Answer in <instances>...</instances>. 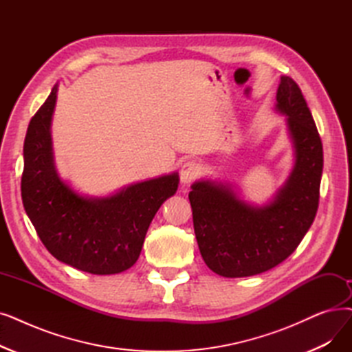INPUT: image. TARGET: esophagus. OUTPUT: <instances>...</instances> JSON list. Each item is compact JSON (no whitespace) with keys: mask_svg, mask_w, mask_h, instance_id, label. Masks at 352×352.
I'll return each mask as SVG.
<instances>
[{"mask_svg":"<svg viewBox=\"0 0 352 352\" xmlns=\"http://www.w3.org/2000/svg\"><path fill=\"white\" fill-rule=\"evenodd\" d=\"M200 175H201V166L195 161H186L181 165L179 178L182 182H184V184H190L191 181L197 179Z\"/></svg>","mask_w":352,"mask_h":352,"instance_id":"obj_1","label":"esophagus"}]
</instances>
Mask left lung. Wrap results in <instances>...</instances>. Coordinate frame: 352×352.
I'll return each instance as SVG.
<instances>
[{"mask_svg":"<svg viewBox=\"0 0 352 352\" xmlns=\"http://www.w3.org/2000/svg\"><path fill=\"white\" fill-rule=\"evenodd\" d=\"M276 111L286 116L295 166L273 200L252 206L216 181H197L188 194L194 233L206 265L224 278L263 273L292 254L309 230L319 204L324 151L296 82L282 76Z\"/></svg>","mask_w":352,"mask_h":352,"instance_id":"left-lung-1","label":"left lung"}]
</instances>
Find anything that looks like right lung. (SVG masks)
I'll return each instance as SVG.
<instances>
[{
    "instance_id": "1",
    "label": "right lung",
    "mask_w": 352,
    "mask_h": 352,
    "mask_svg": "<svg viewBox=\"0 0 352 352\" xmlns=\"http://www.w3.org/2000/svg\"><path fill=\"white\" fill-rule=\"evenodd\" d=\"M56 98L57 85L30 120L24 140L25 212L57 261L94 274L120 273L138 261L152 219L178 188V174L136 182L103 198L78 194L60 179L53 161Z\"/></svg>"
}]
</instances>
